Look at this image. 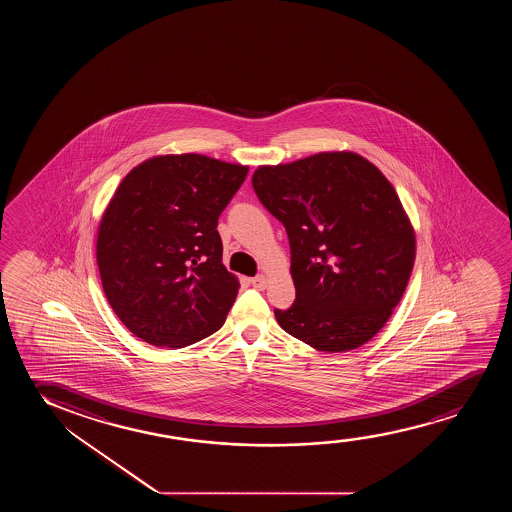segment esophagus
<instances>
[{"instance_id": "obj_1", "label": "esophagus", "mask_w": 512, "mask_h": 512, "mask_svg": "<svg viewBox=\"0 0 512 512\" xmlns=\"http://www.w3.org/2000/svg\"><path fill=\"white\" fill-rule=\"evenodd\" d=\"M252 287L257 288V290H264V288L267 287V278L266 276H262V274H259V276H255V278H252Z\"/></svg>"}]
</instances>
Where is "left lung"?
I'll return each instance as SVG.
<instances>
[{
	"instance_id": "obj_1",
	"label": "left lung",
	"mask_w": 512,
	"mask_h": 512,
	"mask_svg": "<svg viewBox=\"0 0 512 512\" xmlns=\"http://www.w3.org/2000/svg\"><path fill=\"white\" fill-rule=\"evenodd\" d=\"M253 190L290 243L295 301L281 329L316 350H355L399 304L414 264V232L392 183L353 152L262 166Z\"/></svg>"
}]
</instances>
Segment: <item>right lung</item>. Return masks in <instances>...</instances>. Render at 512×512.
<instances>
[{"label":"right lung","mask_w":512,"mask_h":512,"mask_svg":"<svg viewBox=\"0 0 512 512\" xmlns=\"http://www.w3.org/2000/svg\"><path fill=\"white\" fill-rule=\"evenodd\" d=\"M246 166L162 155L122 180L99 224V274L120 322L145 343L183 348L217 332L239 281L222 264L218 217Z\"/></svg>","instance_id":"obj_1"}]
</instances>
